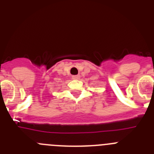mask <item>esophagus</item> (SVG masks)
<instances>
[{
  "label": "esophagus",
  "mask_w": 154,
  "mask_h": 154,
  "mask_svg": "<svg viewBox=\"0 0 154 154\" xmlns=\"http://www.w3.org/2000/svg\"><path fill=\"white\" fill-rule=\"evenodd\" d=\"M80 79V75H72V79L77 80V79Z\"/></svg>",
  "instance_id": "esophagus-1"
}]
</instances>
